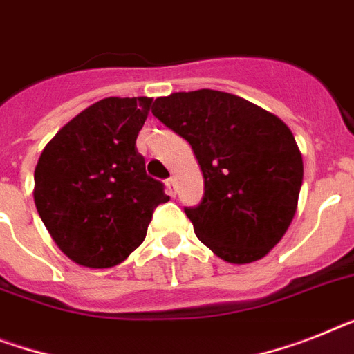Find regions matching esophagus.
I'll return each instance as SVG.
<instances>
[{
    "label": "esophagus",
    "mask_w": 354,
    "mask_h": 354,
    "mask_svg": "<svg viewBox=\"0 0 354 354\" xmlns=\"http://www.w3.org/2000/svg\"><path fill=\"white\" fill-rule=\"evenodd\" d=\"M166 192H168V195H171V197H175V195H177V188H175L174 177H170V179L166 180Z\"/></svg>",
    "instance_id": "obj_1"
}]
</instances>
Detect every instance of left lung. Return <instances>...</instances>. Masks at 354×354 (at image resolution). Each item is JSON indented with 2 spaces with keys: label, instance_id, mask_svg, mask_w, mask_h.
Wrapping results in <instances>:
<instances>
[{
  "label": "left lung",
  "instance_id": "1",
  "mask_svg": "<svg viewBox=\"0 0 354 354\" xmlns=\"http://www.w3.org/2000/svg\"><path fill=\"white\" fill-rule=\"evenodd\" d=\"M151 113L189 142L204 197L186 208L195 235L230 264H250L286 235L299 204L304 162L275 113L218 90L157 97Z\"/></svg>",
  "mask_w": 354,
  "mask_h": 354
}]
</instances>
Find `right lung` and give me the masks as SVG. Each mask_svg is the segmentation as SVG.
<instances>
[{
	"label": "right lung",
	"mask_w": 354,
	"mask_h": 354,
	"mask_svg": "<svg viewBox=\"0 0 354 354\" xmlns=\"http://www.w3.org/2000/svg\"><path fill=\"white\" fill-rule=\"evenodd\" d=\"M151 97H106L61 128L41 151L34 203L70 261L104 270L141 246L151 213L168 203L162 183L146 175L136 139Z\"/></svg>",
	"instance_id": "right-lung-1"
}]
</instances>
